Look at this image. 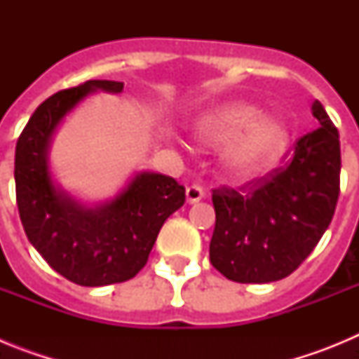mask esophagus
<instances>
[{
  "mask_svg": "<svg viewBox=\"0 0 359 359\" xmlns=\"http://www.w3.org/2000/svg\"><path fill=\"white\" fill-rule=\"evenodd\" d=\"M203 198H205V192H203L201 187H199V185L187 187V203L194 205V203L201 201Z\"/></svg>",
  "mask_w": 359,
  "mask_h": 359,
  "instance_id": "esophagus-1",
  "label": "esophagus"
}]
</instances>
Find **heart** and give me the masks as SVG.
I'll return each instance as SVG.
<instances>
[{
	"instance_id": "b5f03b06",
	"label": "heart",
	"mask_w": 359,
	"mask_h": 359,
	"mask_svg": "<svg viewBox=\"0 0 359 359\" xmlns=\"http://www.w3.org/2000/svg\"><path fill=\"white\" fill-rule=\"evenodd\" d=\"M196 140L208 147L231 145L224 167L236 180L268 172L290 147V128L277 116H264L259 106L231 102L208 111L196 122Z\"/></svg>"
}]
</instances>
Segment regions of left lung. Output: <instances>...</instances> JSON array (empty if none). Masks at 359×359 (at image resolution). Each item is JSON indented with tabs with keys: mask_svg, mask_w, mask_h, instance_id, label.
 Wrapping results in <instances>:
<instances>
[{
	"mask_svg": "<svg viewBox=\"0 0 359 359\" xmlns=\"http://www.w3.org/2000/svg\"><path fill=\"white\" fill-rule=\"evenodd\" d=\"M311 111L320 128L294 144L286 167L252 182L248 192L217 189L212 194L210 262L230 280L286 278L331 224L340 196V136L318 100Z\"/></svg>",
	"mask_w": 359,
	"mask_h": 359,
	"instance_id": "8db88e82",
	"label": "left lung"
}]
</instances>
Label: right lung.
<instances>
[{
	"instance_id": "add662e5",
	"label": "right lung",
	"mask_w": 359,
	"mask_h": 359,
	"mask_svg": "<svg viewBox=\"0 0 359 359\" xmlns=\"http://www.w3.org/2000/svg\"><path fill=\"white\" fill-rule=\"evenodd\" d=\"M123 82L88 81L46 98L15 145V199L32 246L79 286L126 282L145 266L160 228L185 203L174 177L142 170L115 198L84 205L57 185L50 147L59 123L95 91L122 93Z\"/></svg>"
}]
</instances>
